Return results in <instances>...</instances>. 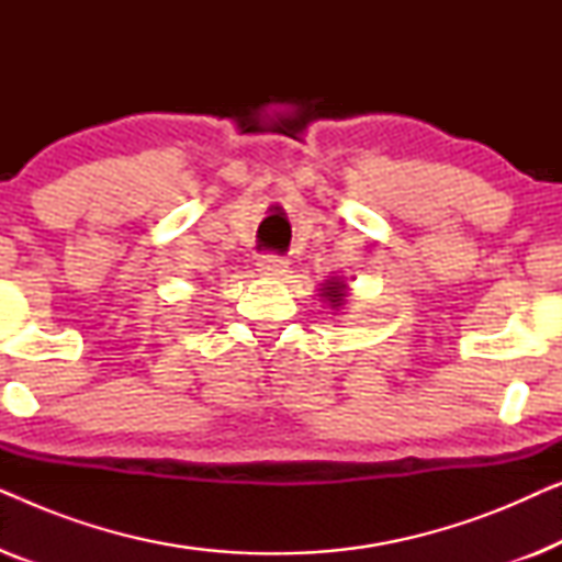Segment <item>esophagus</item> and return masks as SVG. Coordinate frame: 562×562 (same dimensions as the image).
<instances>
[{
	"label": "esophagus",
	"mask_w": 562,
	"mask_h": 562,
	"mask_svg": "<svg viewBox=\"0 0 562 562\" xmlns=\"http://www.w3.org/2000/svg\"><path fill=\"white\" fill-rule=\"evenodd\" d=\"M289 260L281 256H263L258 260V273L268 276V279H279V276L286 273Z\"/></svg>",
	"instance_id": "esophagus-1"
}]
</instances>
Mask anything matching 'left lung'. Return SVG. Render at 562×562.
<instances>
[{
  "mask_svg": "<svg viewBox=\"0 0 562 562\" xmlns=\"http://www.w3.org/2000/svg\"><path fill=\"white\" fill-rule=\"evenodd\" d=\"M348 281L340 279V276H333L325 283H319V296L329 304V310L340 312L345 306V299H348Z\"/></svg>",
  "mask_w": 562,
  "mask_h": 562,
  "instance_id": "obj_1",
  "label": "left lung"
}]
</instances>
